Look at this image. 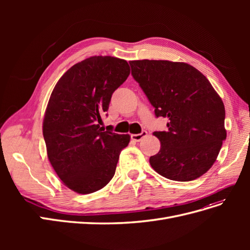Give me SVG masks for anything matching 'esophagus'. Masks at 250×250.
Returning a JSON list of instances; mask_svg holds the SVG:
<instances>
[{"label": "esophagus", "mask_w": 250, "mask_h": 250, "mask_svg": "<svg viewBox=\"0 0 250 250\" xmlns=\"http://www.w3.org/2000/svg\"><path fill=\"white\" fill-rule=\"evenodd\" d=\"M147 135V131L146 130H143L141 133L138 134H131V140L134 142H140L142 141L143 138H145Z\"/></svg>", "instance_id": "1"}]
</instances>
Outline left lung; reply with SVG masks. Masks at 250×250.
<instances>
[{
	"mask_svg": "<svg viewBox=\"0 0 250 250\" xmlns=\"http://www.w3.org/2000/svg\"><path fill=\"white\" fill-rule=\"evenodd\" d=\"M131 75L168 131H155L161 150L150 165L162 176L191 181L207 173L226 139L225 108L202 73L186 62L132 60Z\"/></svg>",
	"mask_w": 250,
	"mask_h": 250,
	"instance_id": "1",
	"label": "left lung"
}]
</instances>
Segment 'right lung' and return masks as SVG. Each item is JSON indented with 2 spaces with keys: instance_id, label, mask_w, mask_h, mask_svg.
<instances>
[{
  "instance_id": "add662e5",
  "label": "right lung",
  "mask_w": 250,
  "mask_h": 250,
  "mask_svg": "<svg viewBox=\"0 0 250 250\" xmlns=\"http://www.w3.org/2000/svg\"><path fill=\"white\" fill-rule=\"evenodd\" d=\"M129 74L124 59L93 56L74 64L53 89L42 134L53 169L74 192L101 190L115 175L130 135L104 130L99 124L112 93Z\"/></svg>"
}]
</instances>
